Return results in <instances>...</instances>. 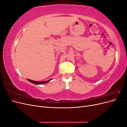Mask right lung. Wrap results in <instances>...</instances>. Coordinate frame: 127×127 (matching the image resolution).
I'll return each mask as SVG.
<instances>
[{"mask_svg": "<svg viewBox=\"0 0 127 127\" xmlns=\"http://www.w3.org/2000/svg\"><path fill=\"white\" fill-rule=\"evenodd\" d=\"M28 79V81H29L30 82L32 83L33 84H36V85H41V84H46L48 83L50 81V80H51V79H49V80H47V81H43V82H37V81H34V80H32L31 79Z\"/></svg>", "mask_w": 127, "mask_h": 127, "instance_id": "1", "label": "right lung"}]
</instances>
